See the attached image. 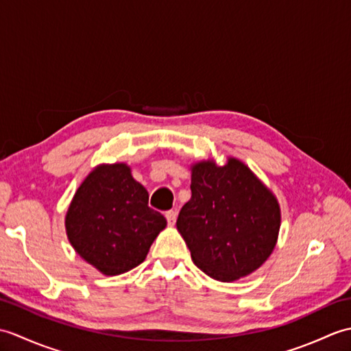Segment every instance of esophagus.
Returning a JSON list of instances; mask_svg holds the SVG:
<instances>
[{"mask_svg":"<svg viewBox=\"0 0 351 351\" xmlns=\"http://www.w3.org/2000/svg\"><path fill=\"white\" fill-rule=\"evenodd\" d=\"M166 219H167V223H169V226H173L175 225V221H176V211H167L166 213Z\"/></svg>","mask_w":351,"mask_h":351,"instance_id":"esophagus-1","label":"esophagus"}]
</instances>
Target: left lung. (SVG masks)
I'll return each instance as SVG.
<instances>
[{
  "label": "left lung",
  "mask_w": 351,
  "mask_h": 351,
  "mask_svg": "<svg viewBox=\"0 0 351 351\" xmlns=\"http://www.w3.org/2000/svg\"><path fill=\"white\" fill-rule=\"evenodd\" d=\"M191 199L176 228L191 259L210 278L234 282L263 265L278 241V199L237 158L225 166L200 161L191 167Z\"/></svg>",
  "instance_id": "obj_1"
}]
</instances>
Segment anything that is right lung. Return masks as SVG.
<instances>
[{
  "mask_svg": "<svg viewBox=\"0 0 351 351\" xmlns=\"http://www.w3.org/2000/svg\"><path fill=\"white\" fill-rule=\"evenodd\" d=\"M147 202L146 189L126 164L98 166L80 185L66 214L72 247L106 276L132 270L167 225Z\"/></svg>",
  "mask_w": 351,
  "mask_h": 351,
  "instance_id": "obj_1",
  "label": "right lung"
}]
</instances>
